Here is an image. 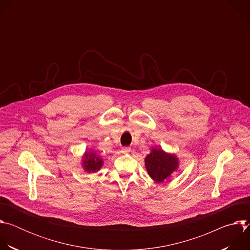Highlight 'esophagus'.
<instances>
[{
	"mask_svg": "<svg viewBox=\"0 0 250 250\" xmlns=\"http://www.w3.org/2000/svg\"><path fill=\"white\" fill-rule=\"evenodd\" d=\"M131 151V148L129 146H125L122 148V152L123 153H129Z\"/></svg>",
	"mask_w": 250,
	"mask_h": 250,
	"instance_id": "1",
	"label": "esophagus"
}]
</instances>
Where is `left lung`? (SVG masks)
Returning a JSON list of instances; mask_svg holds the SVG:
<instances>
[{
  "mask_svg": "<svg viewBox=\"0 0 250 250\" xmlns=\"http://www.w3.org/2000/svg\"><path fill=\"white\" fill-rule=\"evenodd\" d=\"M145 161L148 175L157 183L169 179L171 174L179 168L178 157L175 154L165 152L161 148H152Z\"/></svg>",
  "mask_w": 250,
  "mask_h": 250,
  "instance_id": "8db88e82",
  "label": "left lung"
}]
</instances>
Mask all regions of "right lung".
Wrapping results in <instances>:
<instances>
[{
    "instance_id": "add662e5",
    "label": "right lung",
    "mask_w": 250,
    "mask_h": 250,
    "mask_svg": "<svg viewBox=\"0 0 250 250\" xmlns=\"http://www.w3.org/2000/svg\"><path fill=\"white\" fill-rule=\"evenodd\" d=\"M104 164L102 157H100L94 150L86 151L82 158L83 169L88 173L99 171Z\"/></svg>"
}]
</instances>
